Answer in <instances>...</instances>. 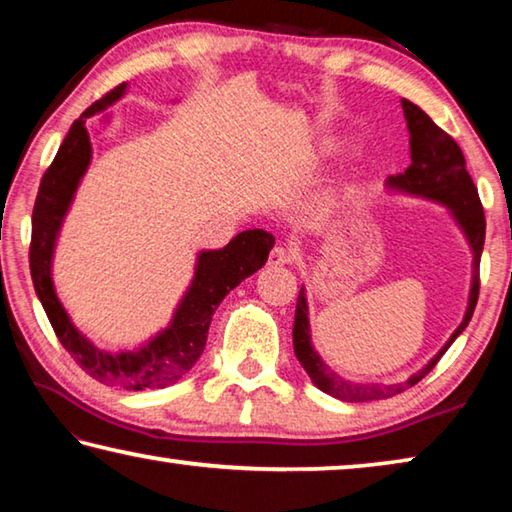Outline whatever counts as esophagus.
<instances>
[{"mask_svg": "<svg viewBox=\"0 0 512 512\" xmlns=\"http://www.w3.org/2000/svg\"><path fill=\"white\" fill-rule=\"evenodd\" d=\"M293 262V253L284 246H275L268 255V264L271 266H289Z\"/></svg>", "mask_w": 512, "mask_h": 512, "instance_id": "obj_1", "label": "esophagus"}]
</instances>
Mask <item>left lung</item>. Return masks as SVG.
Segmentation results:
<instances>
[{
    "label": "left lung",
    "instance_id": "left-lung-1",
    "mask_svg": "<svg viewBox=\"0 0 512 512\" xmlns=\"http://www.w3.org/2000/svg\"><path fill=\"white\" fill-rule=\"evenodd\" d=\"M406 126L411 133V167L404 173L388 178V185L400 192H409L415 196L431 198L447 205L452 210L454 219L465 232L470 248L474 253L472 264V289H470V305H467L463 323L456 327L452 339L445 343V348L433 357L427 366L415 372L402 384H354V381H345L339 375H334L323 361H320L318 352L311 348V334H309V318H307V298L305 289L298 293L296 305V320H293V352H296L302 368L307 370L311 381L320 388V391L336 397L343 402H370V400H386L397 393H404L406 388L418 384V381L429 375V370L436 366L440 357L447 352L449 345L456 341V336L463 332L470 323L474 314L476 300H479V262L483 253L485 241V214L479 192L472 183V176L465 169V155L461 146L454 142L452 135H447L443 128L431 121L427 112L420 110L415 103L402 99Z\"/></svg>",
    "mask_w": 512,
    "mask_h": 512
}]
</instances>
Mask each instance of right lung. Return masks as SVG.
<instances>
[{"mask_svg":"<svg viewBox=\"0 0 512 512\" xmlns=\"http://www.w3.org/2000/svg\"><path fill=\"white\" fill-rule=\"evenodd\" d=\"M124 92L126 83L117 85L115 90L103 94L74 121L54 162L42 176L36 205H33L29 266L33 287H36L58 341L92 379L106 386L126 388V391H146V388L155 391V388L176 384L201 359L207 329H210L216 307L241 280H246L248 275H253L266 264L275 237L264 230H246L239 232L221 250H203L198 255L192 287L173 314L171 325L146 343L142 350L110 354L94 348L72 325V320L56 298L54 282H51V255H54L60 223H63L79 180L92 158L85 119L106 110Z\"/></svg>","mask_w":512,"mask_h":512,"instance_id":"1","label":"right lung"}]
</instances>
